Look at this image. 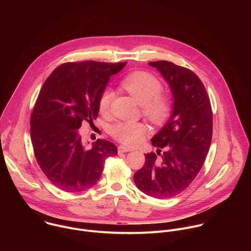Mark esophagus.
I'll return each mask as SVG.
<instances>
[{
  "label": "esophagus",
  "instance_id": "1",
  "mask_svg": "<svg viewBox=\"0 0 251 251\" xmlns=\"http://www.w3.org/2000/svg\"><path fill=\"white\" fill-rule=\"evenodd\" d=\"M130 151H133V149L130 147H126L123 145H120L118 147V153H125V152H130Z\"/></svg>",
  "mask_w": 251,
  "mask_h": 251
}]
</instances>
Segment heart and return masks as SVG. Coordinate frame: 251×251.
Returning <instances> with one entry per match:
<instances>
[{"instance_id":"heart-1","label":"heart","mask_w":251,"mask_h":251,"mask_svg":"<svg viewBox=\"0 0 251 251\" xmlns=\"http://www.w3.org/2000/svg\"><path fill=\"white\" fill-rule=\"evenodd\" d=\"M121 84L142 105L143 112L152 122L161 124L168 119L172 110L171 100L168 95L161 93L162 84L154 75L137 71L126 76ZM112 98L113 91L105 88L99 98L100 112L105 113L109 109ZM146 132V125L136 121L119 122L111 128V134L117 141L130 146L141 143Z\"/></svg>"}]
</instances>
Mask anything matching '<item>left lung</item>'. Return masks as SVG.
Listing matches in <instances>:
<instances>
[{
  "instance_id": "left-lung-1",
  "label": "left lung",
  "mask_w": 251,
  "mask_h": 251,
  "mask_svg": "<svg viewBox=\"0 0 251 251\" xmlns=\"http://www.w3.org/2000/svg\"><path fill=\"white\" fill-rule=\"evenodd\" d=\"M149 65L169 84L173 108L167 123L151 140L157 154H146L145 165L134 174V182L150 197L169 199L186 190L201 171L211 142L212 112L206 90L192 70L166 60Z\"/></svg>"
}]
</instances>
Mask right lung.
<instances>
[{"label": "right lung", "instance_id": "1", "mask_svg": "<svg viewBox=\"0 0 251 251\" xmlns=\"http://www.w3.org/2000/svg\"><path fill=\"white\" fill-rule=\"evenodd\" d=\"M125 65L67 62L44 83L30 116V138L38 164L58 189L77 193L92 188L105 160L117 155V147L109 141L98 139L88 146L78 130L83 123L93 124L101 93Z\"/></svg>", "mask_w": 251, "mask_h": 251}]
</instances>
